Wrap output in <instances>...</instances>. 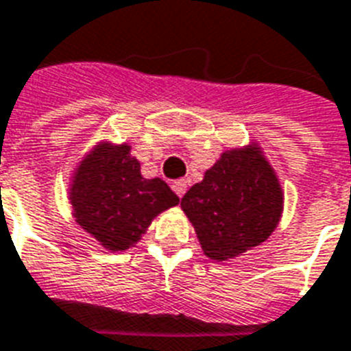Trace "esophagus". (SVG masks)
<instances>
[{
	"instance_id": "34e87169",
	"label": "esophagus",
	"mask_w": 351,
	"mask_h": 351,
	"mask_svg": "<svg viewBox=\"0 0 351 351\" xmlns=\"http://www.w3.org/2000/svg\"><path fill=\"white\" fill-rule=\"evenodd\" d=\"M173 191L176 193V195H178V197H184V195H186V191H187V182L184 180V178H182V180H175L173 182Z\"/></svg>"
}]
</instances>
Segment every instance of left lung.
<instances>
[{"label": "left lung", "instance_id": "8db88e82", "mask_svg": "<svg viewBox=\"0 0 351 351\" xmlns=\"http://www.w3.org/2000/svg\"><path fill=\"white\" fill-rule=\"evenodd\" d=\"M182 211L195 228L204 255L226 262L244 255L277 230L284 191L261 143L228 149L184 195Z\"/></svg>", "mask_w": 351, "mask_h": 351}]
</instances>
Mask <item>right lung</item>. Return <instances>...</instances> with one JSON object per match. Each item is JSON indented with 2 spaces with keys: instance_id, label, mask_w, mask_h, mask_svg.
<instances>
[{
  "instance_id": "1",
  "label": "right lung",
  "mask_w": 351,
  "mask_h": 351,
  "mask_svg": "<svg viewBox=\"0 0 351 351\" xmlns=\"http://www.w3.org/2000/svg\"><path fill=\"white\" fill-rule=\"evenodd\" d=\"M76 224L107 251L136 245L180 198L162 178H143L127 142L100 140L74 167L67 189Z\"/></svg>"
}]
</instances>
